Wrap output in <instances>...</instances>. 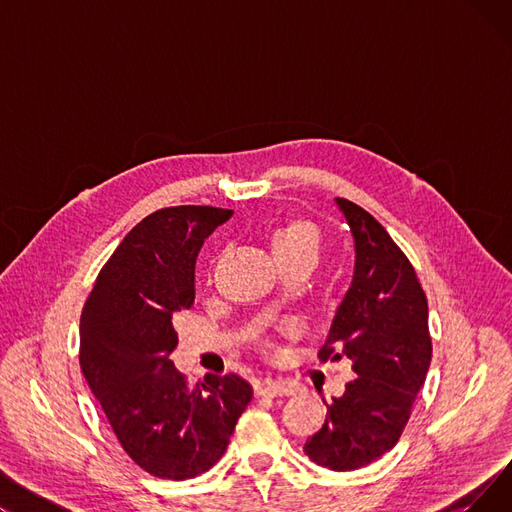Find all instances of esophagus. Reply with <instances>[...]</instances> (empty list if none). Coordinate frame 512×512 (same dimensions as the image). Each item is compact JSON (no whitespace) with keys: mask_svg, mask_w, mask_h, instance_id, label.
Here are the masks:
<instances>
[{"mask_svg":"<svg viewBox=\"0 0 512 512\" xmlns=\"http://www.w3.org/2000/svg\"><path fill=\"white\" fill-rule=\"evenodd\" d=\"M259 394L263 396H292L297 394V384L290 382V380H267L261 384L259 388Z\"/></svg>","mask_w":512,"mask_h":512,"instance_id":"34e87169","label":"esophagus"}]
</instances>
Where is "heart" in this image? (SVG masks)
Segmentation results:
<instances>
[{
  "label": "heart",
  "instance_id": "1",
  "mask_svg": "<svg viewBox=\"0 0 512 512\" xmlns=\"http://www.w3.org/2000/svg\"><path fill=\"white\" fill-rule=\"evenodd\" d=\"M319 230L313 222L292 220L272 234V251L278 263L297 259H317L319 253ZM288 332V328H284Z\"/></svg>",
  "mask_w": 512,
  "mask_h": 512
}]
</instances>
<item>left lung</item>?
<instances>
[{
  "label": "left lung",
  "mask_w": 512,
  "mask_h": 512,
  "mask_svg": "<svg viewBox=\"0 0 512 512\" xmlns=\"http://www.w3.org/2000/svg\"><path fill=\"white\" fill-rule=\"evenodd\" d=\"M355 238V272L336 309L321 361L346 357L355 378L332 398L305 454L332 471H355L398 442L432 361L427 299L407 255L363 207L336 199Z\"/></svg>",
  "instance_id": "left-lung-1"
}]
</instances>
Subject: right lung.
<instances>
[{"label": "right lung", "instance_id": "obj_1", "mask_svg": "<svg viewBox=\"0 0 512 512\" xmlns=\"http://www.w3.org/2000/svg\"><path fill=\"white\" fill-rule=\"evenodd\" d=\"M232 209L178 205L134 226L101 267L80 315V369L130 459L191 479L222 459L253 388L236 373L191 388L170 355L174 319L195 303L203 240Z\"/></svg>", "mask_w": 512, "mask_h": 512}]
</instances>
